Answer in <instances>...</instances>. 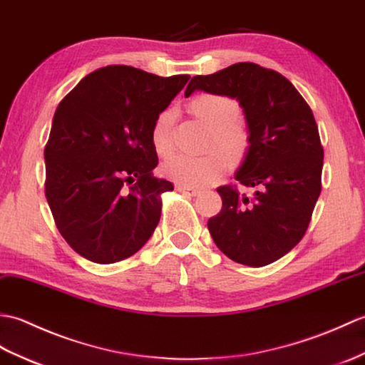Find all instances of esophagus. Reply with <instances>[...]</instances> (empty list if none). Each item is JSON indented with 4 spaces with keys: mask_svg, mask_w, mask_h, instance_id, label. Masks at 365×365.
<instances>
[{
    "mask_svg": "<svg viewBox=\"0 0 365 365\" xmlns=\"http://www.w3.org/2000/svg\"><path fill=\"white\" fill-rule=\"evenodd\" d=\"M178 190L180 192H182V193H185V195H190V197H197V195H200V189H195V187H187V185H178L176 187Z\"/></svg>",
    "mask_w": 365,
    "mask_h": 365,
    "instance_id": "obj_1",
    "label": "esophagus"
}]
</instances>
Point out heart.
Segmentation results:
<instances>
[{
    "label": "heart",
    "mask_w": 365,
    "mask_h": 365,
    "mask_svg": "<svg viewBox=\"0 0 365 365\" xmlns=\"http://www.w3.org/2000/svg\"><path fill=\"white\" fill-rule=\"evenodd\" d=\"M190 110L210 128L206 156L172 155L164 160L160 172L187 187H203L217 181L226 170V158L239 160L250 147V133L245 121L239 117V106L231 96L220 93H201L190 101ZM173 109L162 110L151 129L153 147L159 155H167L170 145V126L173 121Z\"/></svg>",
    "instance_id": "heart-1"
}]
</instances>
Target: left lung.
<instances>
[{
    "label": "left lung",
    "mask_w": 365,
    "mask_h": 365,
    "mask_svg": "<svg viewBox=\"0 0 365 365\" xmlns=\"http://www.w3.org/2000/svg\"><path fill=\"white\" fill-rule=\"evenodd\" d=\"M195 91L236 98L250 133L234 178L255 193L218 187L223 206L209 218L210 236L234 262L278 261L303 239L322 190L323 148L312 110L289 79L253 62L193 76L185 96Z\"/></svg>",
    "instance_id": "left-lung-1"
}]
</instances>
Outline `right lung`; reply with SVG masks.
<instances>
[{"label":"right lung","instance_id":"1","mask_svg":"<svg viewBox=\"0 0 365 365\" xmlns=\"http://www.w3.org/2000/svg\"><path fill=\"white\" fill-rule=\"evenodd\" d=\"M189 78L108 66L81 79L56 109L45 195L62 237L88 261H123L155 232L160 195L173 184L153 176L151 129Z\"/></svg>","mask_w":365,"mask_h":365}]
</instances>
